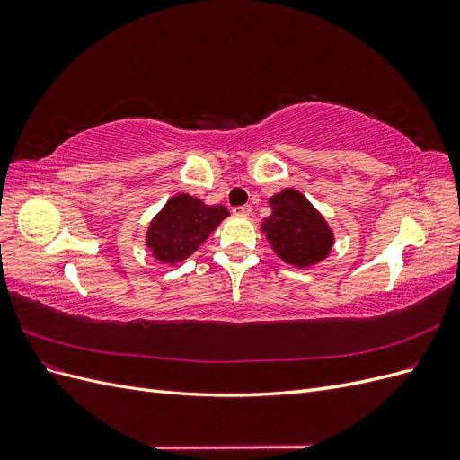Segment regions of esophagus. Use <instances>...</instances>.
<instances>
[{"instance_id": "34e87169", "label": "esophagus", "mask_w": 460, "mask_h": 460, "mask_svg": "<svg viewBox=\"0 0 460 460\" xmlns=\"http://www.w3.org/2000/svg\"><path fill=\"white\" fill-rule=\"evenodd\" d=\"M232 213H234V215H238V217H252V213H253V207H252V205L234 207V208H232Z\"/></svg>"}]
</instances>
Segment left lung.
<instances>
[{
	"label": "left lung",
	"instance_id": "obj_1",
	"mask_svg": "<svg viewBox=\"0 0 460 460\" xmlns=\"http://www.w3.org/2000/svg\"><path fill=\"white\" fill-rule=\"evenodd\" d=\"M269 205L272 213L262 220L261 232L284 262L309 269L330 255L336 242L333 232L301 191L286 188L274 193Z\"/></svg>",
	"mask_w": 460,
	"mask_h": 460
}]
</instances>
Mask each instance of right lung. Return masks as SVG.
<instances>
[{"instance_id":"right-lung-1","label":"right lung","mask_w":460,"mask_h":460,"mask_svg":"<svg viewBox=\"0 0 460 460\" xmlns=\"http://www.w3.org/2000/svg\"><path fill=\"white\" fill-rule=\"evenodd\" d=\"M228 215L225 205H205L188 193H178L149 222L146 245L159 262L172 267L196 253Z\"/></svg>"}]
</instances>
